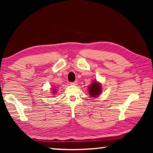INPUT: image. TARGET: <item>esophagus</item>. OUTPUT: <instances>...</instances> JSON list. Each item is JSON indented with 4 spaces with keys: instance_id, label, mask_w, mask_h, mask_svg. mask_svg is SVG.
I'll return each mask as SVG.
<instances>
[{
    "instance_id": "obj_1",
    "label": "esophagus",
    "mask_w": 153,
    "mask_h": 153,
    "mask_svg": "<svg viewBox=\"0 0 153 153\" xmlns=\"http://www.w3.org/2000/svg\"><path fill=\"white\" fill-rule=\"evenodd\" d=\"M77 81H75V82H71L70 83L71 85H74V86H75V85H77Z\"/></svg>"
}]
</instances>
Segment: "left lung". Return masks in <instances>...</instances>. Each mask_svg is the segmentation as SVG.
I'll return each instance as SVG.
<instances>
[{
    "instance_id": "1",
    "label": "left lung",
    "mask_w": 153,
    "mask_h": 153,
    "mask_svg": "<svg viewBox=\"0 0 153 153\" xmlns=\"http://www.w3.org/2000/svg\"><path fill=\"white\" fill-rule=\"evenodd\" d=\"M101 88V84H100V83H98L97 81L93 82V83H92L91 85L89 86V94L91 96V97L96 98L98 97V95H99L102 92Z\"/></svg>"
}]
</instances>
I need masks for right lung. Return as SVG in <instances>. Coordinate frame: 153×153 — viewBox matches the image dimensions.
<instances>
[{
    "label": "right lung",
    "mask_w": 153,
    "mask_h": 153,
    "mask_svg": "<svg viewBox=\"0 0 153 153\" xmlns=\"http://www.w3.org/2000/svg\"><path fill=\"white\" fill-rule=\"evenodd\" d=\"M52 91H53V92H54V91H55V90H52Z\"/></svg>",
    "instance_id": "obj_1"
}]
</instances>
